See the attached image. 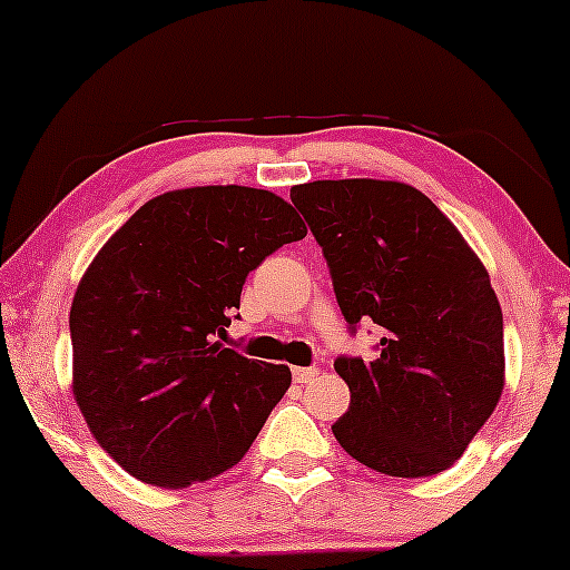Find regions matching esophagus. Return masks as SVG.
<instances>
[{
    "instance_id": "1",
    "label": "esophagus",
    "mask_w": 570,
    "mask_h": 570,
    "mask_svg": "<svg viewBox=\"0 0 570 570\" xmlns=\"http://www.w3.org/2000/svg\"><path fill=\"white\" fill-rule=\"evenodd\" d=\"M292 375H294V381H297V383L307 385V383H313L318 377V367H294Z\"/></svg>"
}]
</instances>
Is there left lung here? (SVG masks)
<instances>
[{
    "mask_svg": "<svg viewBox=\"0 0 570 570\" xmlns=\"http://www.w3.org/2000/svg\"><path fill=\"white\" fill-rule=\"evenodd\" d=\"M292 203L322 246L345 322L383 332L372 362L335 358L351 407L332 434L381 474L444 472L503 391V316L485 265L402 181H307Z\"/></svg>",
    "mask_w": 570,
    "mask_h": 570,
    "instance_id": "1",
    "label": "left lung"
}]
</instances>
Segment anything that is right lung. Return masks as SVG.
<instances>
[{"instance_id":"1","label":"right lung","mask_w":570,"mask_h":570,"mask_svg":"<svg viewBox=\"0 0 570 570\" xmlns=\"http://www.w3.org/2000/svg\"><path fill=\"white\" fill-rule=\"evenodd\" d=\"M305 235L278 195L212 185L147 200L101 246L71 299V391L130 476L179 490L248 453L292 372L219 337L248 273Z\"/></svg>"}]
</instances>
